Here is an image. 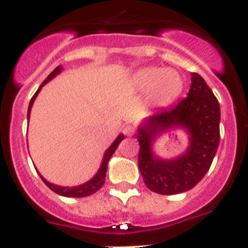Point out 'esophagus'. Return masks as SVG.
Wrapping results in <instances>:
<instances>
[{
    "label": "esophagus",
    "mask_w": 248,
    "mask_h": 248,
    "mask_svg": "<svg viewBox=\"0 0 248 248\" xmlns=\"http://www.w3.org/2000/svg\"><path fill=\"white\" fill-rule=\"evenodd\" d=\"M123 133L128 137H133L135 134V128L130 124H125V125L123 126Z\"/></svg>",
    "instance_id": "34e87169"
}]
</instances>
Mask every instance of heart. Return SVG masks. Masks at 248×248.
<instances>
[{
  "label": "heart",
  "instance_id": "heart-1",
  "mask_svg": "<svg viewBox=\"0 0 248 248\" xmlns=\"http://www.w3.org/2000/svg\"><path fill=\"white\" fill-rule=\"evenodd\" d=\"M135 84L140 89L153 88V98L160 104L174 99L183 88V80L177 72L171 69L161 72L156 68L139 72L135 78Z\"/></svg>",
  "mask_w": 248,
  "mask_h": 248
}]
</instances>
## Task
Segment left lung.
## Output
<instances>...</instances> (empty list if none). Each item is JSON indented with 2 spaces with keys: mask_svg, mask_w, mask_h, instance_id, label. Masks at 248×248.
Wrapping results in <instances>:
<instances>
[{
  "mask_svg": "<svg viewBox=\"0 0 248 248\" xmlns=\"http://www.w3.org/2000/svg\"><path fill=\"white\" fill-rule=\"evenodd\" d=\"M174 125L190 134V146L174 160H160L151 153L157 134ZM140 174L146 187L161 195L189 191L209 171L220 143V104L209 85L198 73L191 74L187 97L174 107L156 111L138 130Z\"/></svg>",
  "mask_w": 248,
  "mask_h": 248,
  "instance_id": "obj_1",
  "label": "left lung"
}]
</instances>
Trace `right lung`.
I'll return each instance as SVG.
<instances>
[{"instance_id": "right-lung-1", "label": "right lung", "mask_w": 248, "mask_h": 248, "mask_svg": "<svg viewBox=\"0 0 248 248\" xmlns=\"http://www.w3.org/2000/svg\"><path fill=\"white\" fill-rule=\"evenodd\" d=\"M61 71H62V67L61 65H58V67L54 69L52 73L49 74V76L47 77L45 79V82L41 84V87L38 88V91L34 93V95L32 97V99H31L30 102V105H28V111H27V119H30V114H31V108H32V105H33V102L34 99H36L37 94L39 93V91H41V88H42L43 85L46 84L47 82H49L52 78H54V77L57 76L58 73H61ZM124 139V135L120 134L119 137L115 139V141H114L113 144H111L110 146L108 148V150L105 151L104 154V157H103V161H102V165H100V169L98 170V172L95 174V176L93 177V179H91V180L88 181V183L83 184V185H79V186H74V187H64V186H57L54 185V184H50L48 183L47 180H46L45 177L42 176V175L39 174V176H41V179L43 180V183L46 184V185L49 187L52 191H54L56 194L58 195H62V196H65V198H84V196H89V195H93L94 192H97L98 190L100 189L103 186V184H104L105 181V172H107V169H108V161L109 159L111 157V155L114 154V151L117 150L118 145L120 144V141Z\"/></svg>"}]
</instances>
